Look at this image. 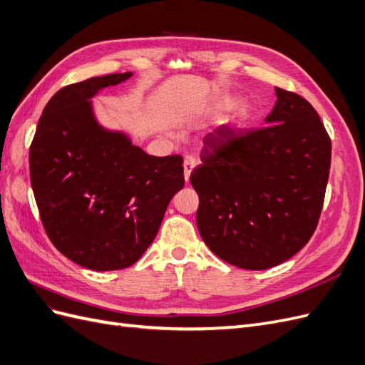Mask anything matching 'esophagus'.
<instances>
[{"label":"esophagus","instance_id":"34e87169","mask_svg":"<svg viewBox=\"0 0 365 365\" xmlns=\"http://www.w3.org/2000/svg\"><path fill=\"white\" fill-rule=\"evenodd\" d=\"M182 165H184V180L189 181L190 180V175H192L195 165H196V160L193 157H187L184 160Z\"/></svg>","mask_w":365,"mask_h":365}]
</instances>
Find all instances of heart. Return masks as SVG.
<instances>
[{"label": "heart", "instance_id": "obj_1", "mask_svg": "<svg viewBox=\"0 0 365 365\" xmlns=\"http://www.w3.org/2000/svg\"><path fill=\"white\" fill-rule=\"evenodd\" d=\"M239 102V98L235 97V96H220L217 97L216 101L212 103V109L213 111H230V109H233ZM247 115L245 109H239V111L236 113V121H240L244 120Z\"/></svg>", "mask_w": 365, "mask_h": 365}]
</instances>
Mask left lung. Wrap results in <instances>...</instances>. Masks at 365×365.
I'll use <instances>...</instances> for the list:
<instances>
[{"label":"left lung","instance_id":"left-lung-1","mask_svg":"<svg viewBox=\"0 0 365 365\" xmlns=\"http://www.w3.org/2000/svg\"><path fill=\"white\" fill-rule=\"evenodd\" d=\"M267 126H222L204 138L190 175L200 196L196 224L217 257L268 269L300 251L317 228L332 145L312 105L275 88Z\"/></svg>","mask_w":365,"mask_h":365}]
</instances>
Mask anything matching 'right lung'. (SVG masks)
<instances>
[{"label":"right lung","mask_w":365,"mask_h":365,"mask_svg":"<svg viewBox=\"0 0 365 365\" xmlns=\"http://www.w3.org/2000/svg\"><path fill=\"white\" fill-rule=\"evenodd\" d=\"M128 73L63 86L46 105L30 146V180L47 236L93 271L134 264L184 187L180 155L153 157L123 130L102 126L93 97Z\"/></svg>","instance_id":"add662e5"}]
</instances>
